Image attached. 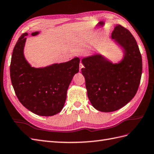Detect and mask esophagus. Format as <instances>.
I'll return each mask as SVG.
<instances>
[{"instance_id":"1","label":"esophagus","mask_w":154,"mask_h":154,"mask_svg":"<svg viewBox=\"0 0 154 154\" xmlns=\"http://www.w3.org/2000/svg\"><path fill=\"white\" fill-rule=\"evenodd\" d=\"M84 68V66L82 65V63H80V64H79V71L81 72V69Z\"/></svg>"}]
</instances>
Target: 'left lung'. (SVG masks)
<instances>
[{
	"label": "left lung",
	"instance_id": "left-lung-1",
	"mask_svg": "<svg viewBox=\"0 0 154 154\" xmlns=\"http://www.w3.org/2000/svg\"><path fill=\"white\" fill-rule=\"evenodd\" d=\"M111 39L123 52L120 60L113 63L101 53L81 60L88 99L94 108L105 112L117 111L133 99L143 71L141 54L131 33L116 25Z\"/></svg>",
	"mask_w": 154,
	"mask_h": 154
}]
</instances>
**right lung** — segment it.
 <instances>
[{
    "label": "right lung",
    "mask_w": 154,
    "mask_h": 154,
    "mask_svg": "<svg viewBox=\"0 0 154 154\" xmlns=\"http://www.w3.org/2000/svg\"><path fill=\"white\" fill-rule=\"evenodd\" d=\"M39 32L32 33L35 36ZM28 33L19 38L13 50L10 77L15 94L21 103L39 116H50L64 107L67 91L75 74L79 72L80 59L35 68L26 60L24 49Z\"/></svg>",
    "instance_id": "obj_1"
}]
</instances>
